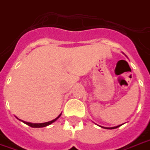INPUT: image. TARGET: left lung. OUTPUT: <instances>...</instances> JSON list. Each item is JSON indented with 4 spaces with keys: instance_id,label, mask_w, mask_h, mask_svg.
Here are the masks:
<instances>
[{
    "instance_id": "left-lung-1",
    "label": "left lung",
    "mask_w": 150,
    "mask_h": 150,
    "mask_svg": "<svg viewBox=\"0 0 150 150\" xmlns=\"http://www.w3.org/2000/svg\"><path fill=\"white\" fill-rule=\"evenodd\" d=\"M125 57H126V55H125ZM121 125H117V126H114V127H102V126H100V127L104 128V129H117V128H118L119 126H121Z\"/></svg>"
}]
</instances>
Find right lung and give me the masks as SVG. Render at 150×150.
I'll return each instance as SVG.
<instances>
[{
	"label": "right lung",
	"mask_w": 150,
	"mask_h": 150,
	"mask_svg": "<svg viewBox=\"0 0 150 150\" xmlns=\"http://www.w3.org/2000/svg\"><path fill=\"white\" fill-rule=\"evenodd\" d=\"M61 115H62V113L60 114V115L57 117H56L55 119H53V120H52V121H48V122H44V123H31V122H27V121H22V120H21V119L19 118H17L18 119V120H20L21 121H22V122H24L25 124L28 125L29 126H30V127H33V128H42V127H45V126H48V125H51L52 123H53L54 121H56L57 119L61 117Z\"/></svg>",
	"instance_id": "1"
}]
</instances>
